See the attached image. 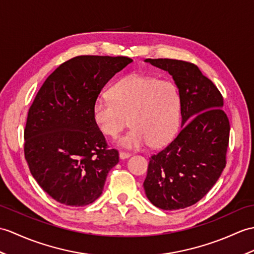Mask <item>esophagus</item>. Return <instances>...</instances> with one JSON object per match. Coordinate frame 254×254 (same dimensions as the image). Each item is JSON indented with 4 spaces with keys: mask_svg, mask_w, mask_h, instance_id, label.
Returning <instances> with one entry per match:
<instances>
[{
    "mask_svg": "<svg viewBox=\"0 0 254 254\" xmlns=\"http://www.w3.org/2000/svg\"><path fill=\"white\" fill-rule=\"evenodd\" d=\"M119 157H120V159H127V158H129L131 157V155L128 154V152H125V151H120V154H119Z\"/></svg>",
    "mask_w": 254,
    "mask_h": 254,
    "instance_id": "34e87169",
    "label": "esophagus"
}]
</instances>
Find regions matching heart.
I'll use <instances>...</instances> for the list:
<instances>
[{
  "label": "heart",
  "mask_w": 254,
  "mask_h": 254,
  "mask_svg": "<svg viewBox=\"0 0 254 254\" xmlns=\"http://www.w3.org/2000/svg\"><path fill=\"white\" fill-rule=\"evenodd\" d=\"M111 98H98L93 105V120L105 135L115 137L129 123L133 127L119 139L127 149L151 145L160 147L179 131L182 98L173 82L155 76L131 74L111 88Z\"/></svg>",
  "instance_id": "1"
}]
</instances>
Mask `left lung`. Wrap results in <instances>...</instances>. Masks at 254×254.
I'll return each instance as SVG.
<instances>
[{"instance_id":"obj_1","label":"left lung","mask_w":254,"mask_h":254,"mask_svg":"<svg viewBox=\"0 0 254 254\" xmlns=\"http://www.w3.org/2000/svg\"><path fill=\"white\" fill-rule=\"evenodd\" d=\"M145 62L172 75L182 98V129L149 158L144 190L159 209H184L202 199L221 176L231 127L220 91L196 64L169 58Z\"/></svg>"}]
</instances>
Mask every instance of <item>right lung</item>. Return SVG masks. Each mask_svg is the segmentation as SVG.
I'll list each match as a JSON object with an SVG mask.
<instances>
[{
	"mask_svg": "<svg viewBox=\"0 0 254 254\" xmlns=\"http://www.w3.org/2000/svg\"><path fill=\"white\" fill-rule=\"evenodd\" d=\"M133 61L125 56H76L41 86L29 109L25 157L34 180L56 201L90 204L102 194L119 152L108 149L92 109L107 82Z\"/></svg>",
	"mask_w": 254,
	"mask_h": 254,
	"instance_id": "obj_1",
	"label": "right lung"
}]
</instances>
